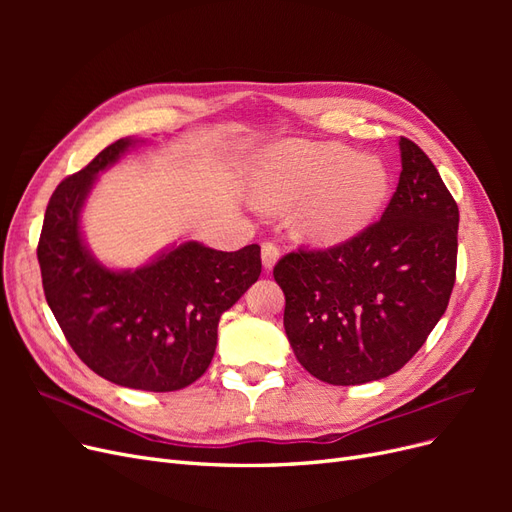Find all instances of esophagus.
<instances>
[{
  "label": "esophagus",
  "mask_w": 512,
  "mask_h": 512,
  "mask_svg": "<svg viewBox=\"0 0 512 512\" xmlns=\"http://www.w3.org/2000/svg\"><path fill=\"white\" fill-rule=\"evenodd\" d=\"M260 258H262V267H265V271H271L277 265V260H280V250H277L275 243L265 241L262 243Z\"/></svg>",
  "instance_id": "esophagus-1"
}]
</instances>
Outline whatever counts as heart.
Instances as JSON below:
<instances>
[{
  "label": "heart",
  "mask_w": 512,
  "mask_h": 512,
  "mask_svg": "<svg viewBox=\"0 0 512 512\" xmlns=\"http://www.w3.org/2000/svg\"><path fill=\"white\" fill-rule=\"evenodd\" d=\"M391 168L374 153L337 143L290 141L258 158L250 190L258 207L294 211L297 237L316 247L344 245L374 224L389 205Z\"/></svg>",
  "instance_id": "heart-1"
}]
</instances>
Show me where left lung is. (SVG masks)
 I'll use <instances>...</instances> for the list:
<instances>
[{"label": "left lung", "mask_w": 512, "mask_h": 512, "mask_svg": "<svg viewBox=\"0 0 512 512\" xmlns=\"http://www.w3.org/2000/svg\"><path fill=\"white\" fill-rule=\"evenodd\" d=\"M401 175L380 222L327 252H292L273 269L299 363L335 386L404 367L446 312L459 209L423 149L399 138Z\"/></svg>", "instance_id": "8db88e82"}]
</instances>
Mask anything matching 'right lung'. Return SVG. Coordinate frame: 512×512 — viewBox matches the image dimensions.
Returning a JSON list of instances; mask_svg holds the SVG:
<instances>
[{"instance_id":"obj_1","label":"right lung","mask_w":512,"mask_h":512,"mask_svg":"<svg viewBox=\"0 0 512 512\" xmlns=\"http://www.w3.org/2000/svg\"><path fill=\"white\" fill-rule=\"evenodd\" d=\"M145 138H119L57 185L38 243L42 286L79 359L104 380L138 391H179L205 374L218 324L260 275V247L220 252L185 239L136 269L91 252L83 209L100 173Z\"/></svg>"}]
</instances>
